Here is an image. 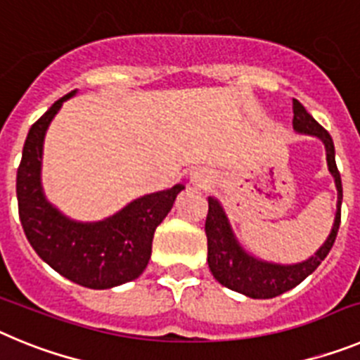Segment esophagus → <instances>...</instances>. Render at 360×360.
Instances as JSON below:
<instances>
[{"label":"esophagus","instance_id":"esophagus-1","mask_svg":"<svg viewBox=\"0 0 360 360\" xmlns=\"http://www.w3.org/2000/svg\"><path fill=\"white\" fill-rule=\"evenodd\" d=\"M211 182V176H209L205 171H193L191 173V184L196 187H207Z\"/></svg>","mask_w":360,"mask_h":360}]
</instances>
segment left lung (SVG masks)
Listing matches in <instances>:
<instances>
[{"mask_svg":"<svg viewBox=\"0 0 360 360\" xmlns=\"http://www.w3.org/2000/svg\"><path fill=\"white\" fill-rule=\"evenodd\" d=\"M292 110H294V120H292L294 131L301 133V135L316 136L323 142L324 151H326V165H328V171L333 176L337 189L335 218H333L328 238L324 240V243L314 256L301 263L281 265V263L262 259L245 249L232 231V225L221 203L214 196H209V212L207 219H205L209 269L216 281L221 283L224 287L252 299H272L276 295H281L283 292L292 290L299 283L304 281L321 265L324 257L328 256L337 238L339 224H341L342 184L341 174L337 171L335 148H333L332 136L295 98L292 103Z\"/></svg>","mask_w":360,"mask_h":360,"instance_id":"8db88e82","label":"left lung"}]
</instances>
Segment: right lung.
<instances>
[{"label":"right lung","instance_id":"add662e5","mask_svg":"<svg viewBox=\"0 0 360 360\" xmlns=\"http://www.w3.org/2000/svg\"><path fill=\"white\" fill-rule=\"evenodd\" d=\"M75 94L77 90L56 101L28 131L15 180L19 219L32 249L44 263L81 287L104 290L133 281L144 272L155 231L186 187L176 184L141 196L101 221H77L63 214L44 196L43 144L57 111Z\"/></svg>","mask_w":360,"mask_h":360}]
</instances>
